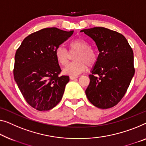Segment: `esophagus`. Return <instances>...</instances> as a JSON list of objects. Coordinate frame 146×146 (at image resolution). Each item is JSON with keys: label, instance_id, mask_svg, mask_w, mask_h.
Wrapping results in <instances>:
<instances>
[{"label": "esophagus", "instance_id": "esophagus-1", "mask_svg": "<svg viewBox=\"0 0 146 146\" xmlns=\"http://www.w3.org/2000/svg\"><path fill=\"white\" fill-rule=\"evenodd\" d=\"M69 78H70V79H71V80H73V79H77V78H78V76L71 75L70 77H69Z\"/></svg>", "mask_w": 146, "mask_h": 146}]
</instances>
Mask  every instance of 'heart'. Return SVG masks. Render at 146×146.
Here are the masks:
<instances>
[{
    "label": "heart",
    "instance_id": "1",
    "mask_svg": "<svg viewBox=\"0 0 146 146\" xmlns=\"http://www.w3.org/2000/svg\"><path fill=\"white\" fill-rule=\"evenodd\" d=\"M69 51L71 54L77 53L74 56L75 62L68 64L63 69V73L66 75H76L83 72L86 70V65L89 67L93 66L98 59L96 51L82 38H76L71 41L69 44ZM55 56L61 66H65L68 64L70 55L65 48L59 46L55 50Z\"/></svg>",
    "mask_w": 146,
    "mask_h": 146
}]
</instances>
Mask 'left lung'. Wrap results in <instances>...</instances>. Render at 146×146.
I'll return each instance as SVG.
<instances>
[{
    "label": "left lung",
    "instance_id": "8db88e82",
    "mask_svg": "<svg viewBox=\"0 0 146 146\" xmlns=\"http://www.w3.org/2000/svg\"><path fill=\"white\" fill-rule=\"evenodd\" d=\"M80 32L94 40L100 52L89 75L87 98L98 108L113 107L127 92L135 73L132 48L123 35L107 28L93 27Z\"/></svg>",
    "mask_w": 146,
    "mask_h": 146
}]
</instances>
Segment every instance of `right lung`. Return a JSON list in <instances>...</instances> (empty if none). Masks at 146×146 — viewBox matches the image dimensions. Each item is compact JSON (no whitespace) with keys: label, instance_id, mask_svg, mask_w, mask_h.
I'll list each match as a JSON object with an SVG mask.
<instances>
[{"label":"right lung","instance_id":"add662e5","mask_svg":"<svg viewBox=\"0 0 146 146\" xmlns=\"http://www.w3.org/2000/svg\"><path fill=\"white\" fill-rule=\"evenodd\" d=\"M73 33L44 28L25 37L16 50L14 79L26 102L36 110H51L62 98L69 77L60 75L55 50Z\"/></svg>","mask_w":146,"mask_h":146}]
</instances>
